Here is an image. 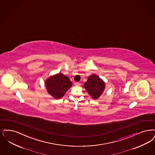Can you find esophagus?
<instances>
[{"label":"esophagus","mask_w":155,"mask_h":155,"mask_svg":"<svg viewBox=\"0 0 155 155\" xmlns=\"http://www.w3.org/2000/svg\"><path fill=\"white\" fill-rule=\"evenodd\" d=\"M75 86H80L81 83L80 82H75Z\"/></svg>","instance_id":"obj_1"}]
</instances>
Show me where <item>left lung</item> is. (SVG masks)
I'll use <instances>...</instances> for the list:
<instances>
[{"mask_svg":"<svg viewBox=\"0 0 155 155\" xmlns=\"http://www.w3.org/2000/svg\"><path fill=\"white\" fill-rule=\"evenodd\" d=\"M84 87L87 92L93 99L97 100L104 92L105 84L104 81L98 75L93 74L89 76L87 82L84 83Z\"/></svg>","mask_w":155,"mask_h":155,"instance_id":"1","label":"left lung"}]
</instances>
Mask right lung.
<instances>
[{
	"label": "right lung",
	"instance_id": "add662e5",
	"mask_svg": "<svg viewBox=\"0 0 155 155\" xmlns=\"http://www.w3.org/2000/svg\"><path fill=\"white\" fill-rule=\"evenodd\" d=\"M72 85L68 77L60 73L50 76L45 81L47 92L56 99H61Z\"/></svg>",
	"mask_w": 155,
	"mask_h": 155
}]
</instances>
